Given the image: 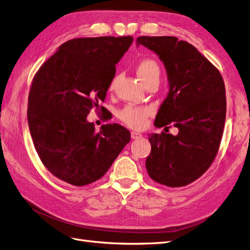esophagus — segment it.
Returning <instances> with one entry per match:
<instances>
[{
  "label": "esophagus",
  "instance_id": "obj_1",
  "mask_svg": "<svg viewBox=\"0 0 250 250\" xmlns=\"http://www.w3.org/2000/svg\"><path fill=\"white\" fill-rule=\"evenodd\" d=\"M131 138L133 140H139L142 138V134L140 132H135V131H132L131 132Z\"/></svg>",
  "mask_w": 250,
  "mask_h": 250
}]
</instances>
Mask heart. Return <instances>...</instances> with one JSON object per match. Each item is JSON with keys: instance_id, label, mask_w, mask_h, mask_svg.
I'll list each match as a JSON object with an SVG mask.
<instances>
[{"instance_id": "obj_1", "label": "heart", "mask_w": 250, "mask_h": 250, "mask_svg": "<svg viewBox=\"0 0 250 250\" xmlns=\"http://www.w3.org/2000/svg\"><path fill=\"white\" fill-rule=\"evenodd\" d=\"M161 70L158 64L152 59H145L138 65V75L141 81L145 84V83L152 79V78H160ZM117 82V78L113 79L110 83V89L115 88ZM153 112V109L151 107H135L128 105V106L121 109L118 113L119 119L124 122L126 125L132 128H142L146 123L147 118Z\"/></svg>"}]
</instances>
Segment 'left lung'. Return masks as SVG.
Returning a JSON list of instances; mask_svg holds the SVG:
<instances>
[{
    "label": "left lung",
    "instance_id": "1",
    "mask_svg": "<svg viewBox=\"0 0 250 250\" xmlns=\"http://www.w3.org/2000/svg\"><path fill=\"white\" fill-rule=\"evenodd\" d=\"M153 51L167 71L169 93L154 125L178 133H151L149 176L171 188L193 183L215 160L226 116L221 74L191 43L174 36H140L137 46Z\"/></svg>",
    "mask_w": 250,
    "mask_h": 250
}]
</instances>
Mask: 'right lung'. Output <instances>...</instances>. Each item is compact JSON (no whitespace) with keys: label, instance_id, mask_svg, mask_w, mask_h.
I'll use <instances>...</instances> for the list:
<instances>
[{"label":"right lung","instance_id":"add662e5","mask_svg":"<svg viewBox=\"0 0 250 250\" xmlns=\"http://www.w3.org/2000/svg\"><path fill=\"white\" fill-rule=\"evenodd\" d=\"M132 42L131 36L67 41L33 78L27 117L34 146L44 167L67 184L100 179L130 141L125 127L105 124L96 131L86 117L104 102L116 64Z\"/></svg>","mask_w":250,"mask_h":250}]
</instances>
